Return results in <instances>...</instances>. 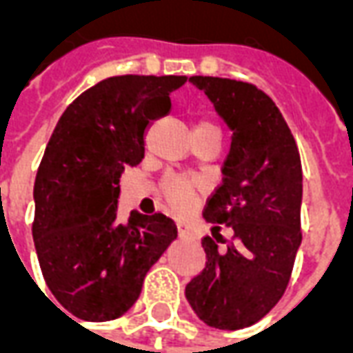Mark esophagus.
<instances>
[{"mask_svg":"<svg viewBox=\"0 0 353 353\" xmlns=\"http://www.w3.org/2000/svg\"><path fill=\"white\" fill-rule=\"evenodd\" d=\"M177 234L181 238H189L191 236V229L185 223H177Z\"/></svg>","mask_w":353,"mask_h":353,"instance_id":"esophagus-1","label":"esophagus"}]
</instances>
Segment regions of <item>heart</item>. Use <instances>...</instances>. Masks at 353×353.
I'll return each mask as SVG.
<instances>
[{"instance_id": "heart-1", "label": "heart", "mask_w": 353, "mask_h": 353, "mask_svg": "<svg viewBox=\"0 0 353 353\" xmlns=\"http://www.w3.org/2000/svg\"><path fill=\"white\" fill-rule=\"evenodd\" d=\"M208 126H214V124L210 121H200L196 124V128H208ZM200 187H202V181L194 179V177L168 176L162 181V194H164V199L170 206L176 208V210H185V208L191 206L194 192L199 191Z\"/></svg>"}]
</instances>
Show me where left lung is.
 Here are the masks:
<instances>
[{
    "label": "left lung",
    "instance_id": "1",
    "mask_svg": "<svg viewBox=\"0 0 353 353\" xmlns=\"http://www.w3.org/2000/svg\"><path fill=\"white\" fill-rule=\"evenodd\" d=\"M232 130L223 183L208 199L202 238L206 266L185 288L187 301L215 329L257 323L280 301L303 240V166L295 138L272 98L252 83L191 77ZM221 226L235 230L230 241ZM227 243L225 248L216 245Z\"/></svg>",
    "mask_w": 353,
    "mask_h": 353
}]
</instances>
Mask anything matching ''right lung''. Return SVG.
<instances>
[{"instance_id": "right-lung-1", "label": "right lung", "mask_w": 353, "mask_h": 353, "mask_svg": "<svg viewBox=\"0 0 353 353\" xmlns=\"http://www.w3.org/2000/svg\"><path fill=\"white\" fill-rule=\"evenodd\" d=\"M185 81V75L100 81L68 105L47 143L35 176L32 232L50 293L77 319L121 318L177 236L176 223L164 214L134 212L119 221L117 199L124 168L145 154L147 126L168 113L170 92Z\"/></svg>"}]
</instances>
